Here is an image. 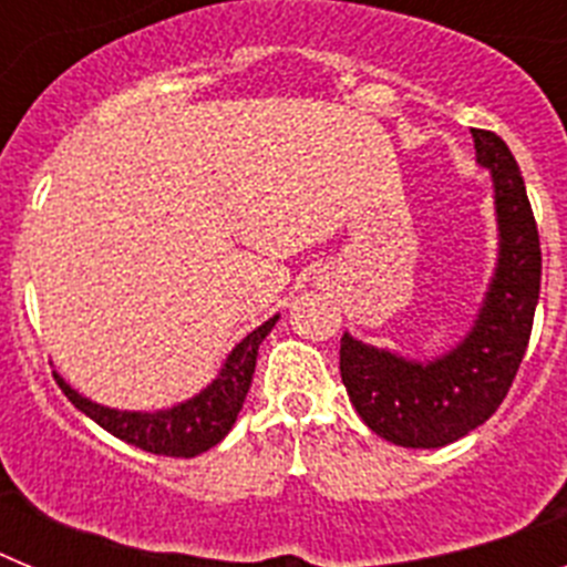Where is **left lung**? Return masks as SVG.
I'll return each instance as SVG.
<instances>
[{
	"label": "left lung",
	"instance_id": "8db88e82",
	"mask_svg": "<svg viewBox=\"0 0 567 567\" xmlns=\"http://www.w3.org/2000/svg\"><path fill=\"white\" fill-rule=\"evenodd\" d=\"M477 164L494 182L499 252L477 320L454 349L409 360L343 332L340 378L363 423L403 449H440L483 425L508 394L528 349L543 252L523 173L508 144L471 130Z\"/></svg>",
	"mask_w": 567,
	"mask_h": 567
}]
</instances>
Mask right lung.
<instances>
[{"label": "right lung", "mask_w": 567, "mask_h": 567, "mask_svg": "<svg viewBox=\"0 0 567 567\" xmlns=\"http://www.w3.org/2000/svg\"><path fill=\"white\" fill-rule=\"evenodd\" d=\"M275 323H278V315L240 340L229 352V358L224 360L218 378L207 389H202L195 398L184 400V403L173 405V409H162V412H118V409L82 398L59 374H53V378L59 380L70 403L76 405L79 412L87 414L90 420H96L104 432H110L113 437L150 454L195 457V454L207 452V449L221 443L235 420H238L240 405H244L249 385H252L258 346L272 332Z\"/></svg>", "instance_id": "1"}]
</instances>
